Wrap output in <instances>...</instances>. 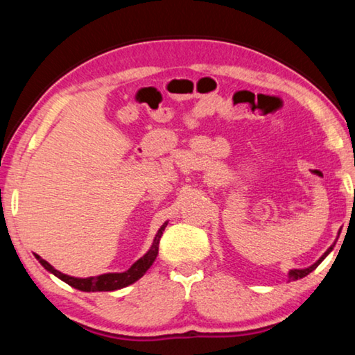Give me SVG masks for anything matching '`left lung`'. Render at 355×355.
I'll return each mask as SVG.
<instances>
[{
	"label": "left lung",
	"mask_w": 355,
	"mask_h": 355,
	"mask_svg": "<svg viewBox=\"0 0 355 355\" xmlns=\"http://www.w3.org/2000/svg\"><path fill=\"white\" fill-rule=\"evenodd\" d=\"M338 236H340V233H338ZM338 239V238H336ZM336 243V241H335ZM335 243L330 245V248L324 252V254L320 257V260L318 261H315L313 264H311V266H309V268H304V269H291L290 272H288V282H293V280H299V279H302V277H305V275H309L311 271H315V269L318 268V264H320L324 258H326L330 252H332V249H334V245H335Z\"/></svg>",
	"instance_id": "left-lung-1"
}]
</instances>
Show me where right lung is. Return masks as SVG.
<instances>
[{
  "mask_svg": "<svg viewBox=\"0 0 355 355\" xmlns=\"http://www.w3.org/2000/svg\"><path fill=\"white\" fill-rule=\"evenodd\" d=\"M167 222H169V220H166L164 224L159 227V230L155 235L153 243H152V245H150V249L147 250V254L142 255L139 260L131 264L130 269H127V271H123V272H107V274L95 275V277H86V279L71 277V275L62 274L61 271H58V269L53 268L50 263L45 261L44 258H40L37 254H34V257L37 258L39 263L46 269L48 272L56 275L58 279H61L67 285L76 288V290L86 291V293H91V291H116V290H120V288H125V286H128L131 284H135L136 280H139L142 275L148 271V268L152 266L153 261L156 260V255H158L159 239H161V236H163V232H164V228L167 227Z\"/></svg>",
  "mask_w": 355,
  "mask_h": 355,
  "instance_id": "1",
  "label": "right lung"
}]
</instances>
